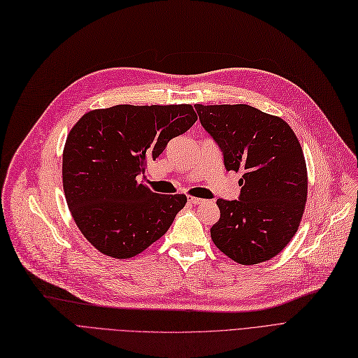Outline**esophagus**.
Segmentation results:
<instances>
[{
	"mask_svg": "<svg viewBox=\"0 0 358 358\" xmlns=\"http://www.w3.org/2000/svg\"><path fill=\"white\" fill-rule=\"evenodd\" d=\"M189 202H190V203H193V205H197V203H201V202H203V201L201 199V197L190 196V197H189Z\"/></svg>",
	"mask_w": 358,
	"mask_h": 358,
	"instance_id": "obj_1",
	"label": "esophagus"
}]
</instances>
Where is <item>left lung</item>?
Instances as JSON below:
<instances>
[{"mask_svg": "<svg viewBox=\"0 0 358 358\" xmlns=\"http://www.w3.org/2000/svg\"><path fill=\"white\" fill-rule=\"evenodd\" d=\"M194 108L226 169L242 174L239 199L217 201L213 242L243 266L268 261L292 241L306 209L307 165L295 132L282 117L248 104Z\"/></svg>", "mask_w": 358, "mask_h": 358, "instance_id": "left-lung-1", "label": "left lung"}]
</instances>
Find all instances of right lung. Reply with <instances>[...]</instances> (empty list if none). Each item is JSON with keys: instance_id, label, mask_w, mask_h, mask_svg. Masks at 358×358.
I'll return each mask as SVG.
<instances>
[{"instance_id": "1", "label": "right lung", "mask_w": 358, "mask_h": 358, "mask_svg": "<svg viewBox=\"0 0 358 358\" xmlns=\"http://www.w3.org/2000/svg\"><path fill=\"white\" fill-rule=\"evenodd\" d=\"M197 115L190 104H117L87 112L63 149V190L71 214L99 252L127 259L168 231L186 194H159L138 181L149 161Z\"/></svg>"}]
</instances>
